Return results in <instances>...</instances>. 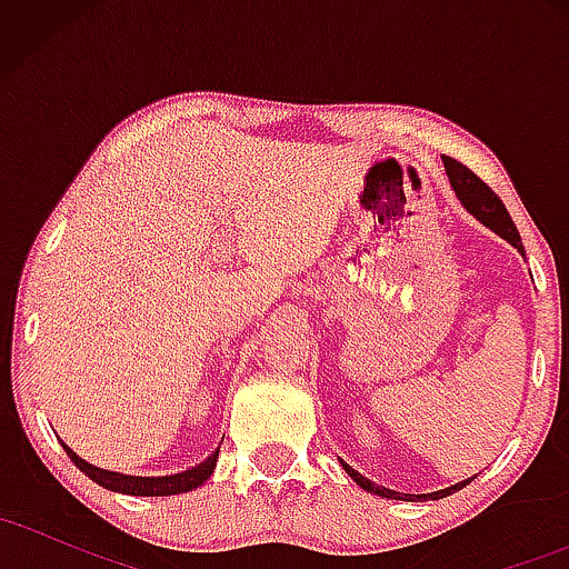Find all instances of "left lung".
<instances>
[{"label":"left lung","instance_id":"obj_1","mask_svg":"<svg viewBox=\"0 0 569 569\" xmlns=\"http://www.w3.org/2000/svg\"><path fill=\"white\" fill-rule=\"evenodd\" d=\"M443 168H447V176H449V184H452V189L457 192V198H460L462 206L468 208V211L473 213L476 219L481 221V224H487L489 230H495L500 234V238H506L508 243L519 248L521 253H525V248H521V238H519V230H516L513 219L508 217L506 206H502V200L498 198V194L489 189L485 181L476 176L471 168H466L462 162H457L452 158H443ZM345 471H348L352 479H356L358 487H363L367 492H375V495H382V498H393V500H415L411 495H401V492H393V489L388 487H380L375 485V481H369L367 476H361L358 471H352V468L348 466V462H342ZM471 479L460 481V485L455 487H447V489H439V492H430V495H417L420 500H439V498H447V495L457 492V489H462L468 485Z\"/></svg>","mask_w":569,"mask_h":569}]
</instances>
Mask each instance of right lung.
<instances>
[{"label":"right lung","instance_id":"add662e5","mask_svg":"<svg viewBox=\"0 0 569 569\" xmlns=\"http://www.w3.org/2000/svg\"><path fill=\"white\" fill-rule=\"evenodd\" d=\"M67 455L71 457L77 468L84 476L96 481V485L112 489V492H122V495H147V498H160V495H179V492H189V489L200 487L208 476L213 473L217 468V457L219 452H213L208 460H202L200 466H194L192 471L184 473H173V476H126V473H114V471H103V468L90 466L84 462L80 455H74L71 449L63 443Z\"/></svg>","mask_w":569,"mask_h":569}]
</instances>
